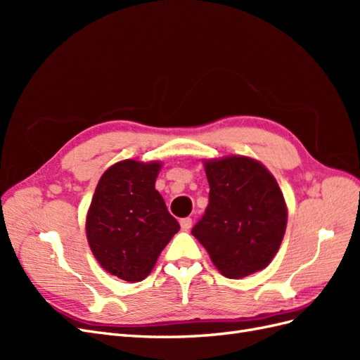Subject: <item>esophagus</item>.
<instances>
[{
  "mask_svg": "<svg viewBox=\"0 0 360 360\" xmlns=\"http://www.w3.org/2000/svg\"><path fill=\"white\" fill-rule=\"evenodd\" d=\"M180 226L183 228V230H189V228L192 226L191 217H183V219H180Z\"/></svg>",
  "mask_w": 360,
  "mask_h": 360,
  "instance_id": "34e87169",
  "label": "esophagus"
}]
</instances>
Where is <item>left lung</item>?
Segmentation results:
<instances>
[{
  "mask_svg": "<svg viewBox=\"0 0 360 360\" xmlns=\"http://www.w3.org/2000/svg\"><path fill=\"white\" fill-rule=\"evenodd\" d=\"M209 205L192 234L226 278L264 269L281 246L287 207L276 180L259 162L231 156L205 163Z\"/></svg>",
  "mask_w": 360,
  "mask_h": 360,
  "instance_id": "8db88e82",
  "label": "left lung"
}]
</instances>
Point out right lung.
<instances>
[{
  "instance_id": "right-lung-1",
  "label": "right lung",
  "mask_w": 360,
  "mask_h": 360,
  "mask_svg": "<svg viewBox=\"0 0 360 360\" xmlns=\"http://www.w3.org/2000/svg\"><path fill=\"white\" fill-rule=\"evenodd\" d=\"M160 163L123 160L103 172L86 216V238L101 266L143 281L180 225L155 189Z\"/></svg>"
}]
</instances>
